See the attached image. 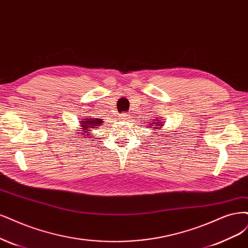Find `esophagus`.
<instances>
[{"label": "esophagus", "mask_w": 248, "mask_h": 248, "mask_svg": "<svg viewBox=\"0 0 248 248\" xmlns=\"http://www.w3.org/2000/svg\"><path fill=\"white\" fill-rule=\"evenodd\" d=\"M121 117L124 121H128L130 119V115H128V114H123Z\"/></svg>", "instance_id": "esophagus-1"}]
</instances>
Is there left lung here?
I'll use <instances>...</instances> for the list:
<instances>
[{"instance_id":"left-lung-1","label":"left lung","mask_w":248,"mask_h":248,"mask_svg":"<svg viewBox=\"0 0 248 248\" xmlns=\"http://www.w3.org/2000/svg\"><path fill=\"white\" fill-rule=\"evenodd\" d=\"M154 121H155V122L151 121L152 123L149 124V125H150V128H152V130H153V131H156V132H152V133H157V134H159V136H162V138H164V136H163L164 134H162V132H158L157 130H162V131H163V126H164V123H165L166 121L160 120V118L154 119ZM165 133H167V132H165ZM151 138H152V136H151Z\"/></svg>"}]
</instances>
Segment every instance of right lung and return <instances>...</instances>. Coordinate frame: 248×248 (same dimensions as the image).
Returning a JSON list of instances; mask_svg holds the SVG:
<instances>
[{
  "label": "right lung",
  "mask_w": 248,
  "mask_h": 248,
  "mask_svg": "<svg viewBox=\"0 0 248 248\" xmlns=\"http://www.w3.org/2000/svg\"><path fill=\"white\" fill-rule=\"evenodd\" d=\"M85 117V119H84L83 118ZM102 121L101 119H97V118H91L90 116L89 117H82V119H81V121L79 122L80 123V127H81V131L80 132H77V134H76V136L77 138H78L79 136V134H82V136H84L83 139H89L90 138V135L92 134H90L89 132L92 130V129H96V128H98V127H100L101 126V124H102ZM91 140H92V136H91Z\"/></svg>",
  "instance_id": "obj_1"
}]
</instances>
